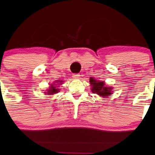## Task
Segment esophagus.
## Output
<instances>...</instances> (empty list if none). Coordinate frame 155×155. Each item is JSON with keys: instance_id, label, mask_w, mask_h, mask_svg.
<instances>
[{"instance_id": "1", "label": "esophagus", "mask_w": 155, "mask_h": 155, "mask_svg": "<svg viewBox=\"0 0 155 155\" xmlns=\"http://www.w3.org/2000/svg\"><path fill=\"white\" fill-rule=\"evenodd\" d=\"M72 77H73V79H79L80 78V75L79 74H73V76H72Z\"/></svg>"}]
</instances>
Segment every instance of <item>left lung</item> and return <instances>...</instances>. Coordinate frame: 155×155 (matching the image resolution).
Segmentation results:
<instances>
[{"instance_id": "obj_1", "label": "left lung", "mask_w": 155, "mask_h": 155, "mask_svg": "<svg viewBox=\"0 0 155 155\" xmlns=\"http://www.w3.org/2000/svg\"><path fill=\"white\" fill-rule=\"evenodd\" d=\"M89 82L91 86V91L94 94H97L104 98L109 97L112 94V87H107L104 81H97L94 79V78L91 77L89 79Z\"/></svg>"}]
</instances>
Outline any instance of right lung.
Listing matches in <instances>:
<instances>
[{
    "label": "right lung",
    "instance_id": "obj_1",
    "mask_svg": "<svg viewBox=\"0 0 155 155\" xmlns=\"http://www.w3.org/2000/svg\"><path fill=\"white\" fill-rule=\"evenodd\" d=\"M63 81H60V80H57L56 82H54V84H51L49 89H47V94L51 95V94H54L58 93L59 91V89H58V87L56 85H59V84H61Z\"/></svg>",
    "mask_w": 155,
    "mask_h": 155
}]
</instances>
